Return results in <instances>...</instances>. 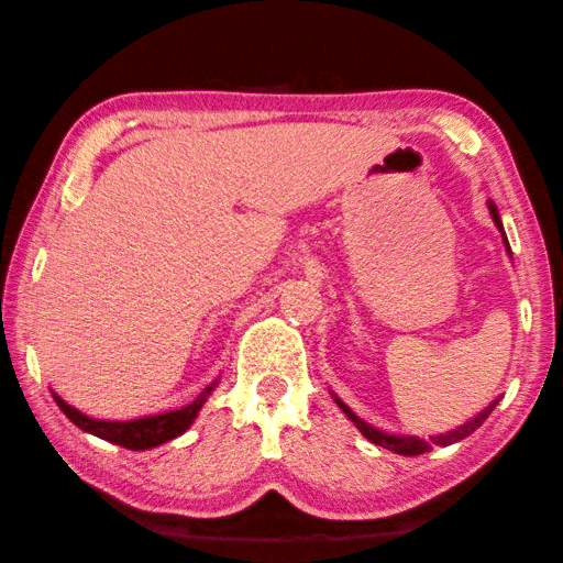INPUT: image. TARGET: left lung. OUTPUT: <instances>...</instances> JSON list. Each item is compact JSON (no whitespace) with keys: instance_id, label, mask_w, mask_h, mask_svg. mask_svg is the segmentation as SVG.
<instances>
[{"instance_id":"obj_1","label":"left lung","mask_w":563,"mask_h":563,"mask_svg":"<svg viewBox=\"0 0 563 563\" xmlns=\"http://www.w3.org/2000/svg\"><path fill=\"white\" fill-rule=\"evenodd\" d=\"M487 207H489V217H493L495 227H497L499 233H503V236H505V229H503V221H499L497 207H495L493 201H487ZM505 249H507V253H509L507 236H505ZM509 255H512V253H509ZM332 396H334V394H332ZM334 401H336V406H340L342 411L346 413V418H350V421H352L356 428H360L366 441H372L374 445H382V448H386V451H394V453H398V455H421V453H426V451H431V445H453V443H457V441H463V438H467L473 431H477V428L487 421V416L495 411V406H497L499 398H497V401L489 404V406L485 408V411H479V413L473 418V421L457 426L455 431H448V433H441V435H431V438H428V441H423V438H418V435H391V433H384V431H379V428H374V426H369L366 421H362V418L356 416V413L352 411V408L346 406L344 401H340V398H336V396H334Z\"/></svg>"}]
</instances>
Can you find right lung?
Wrapping results in <instances>:
<instances>
[{"mask_svg": "<svg viewBox=\"0 0 563 563\" xmlns=\"http://www.w3.org/2000/svg\"><path fill=\"white\" fill-rule=\"evenodd\" d=\"M217 384L219 382H213L211 386L203 388V394L199 398H194L189 406L179 408V411L135 418V421H100V418H90L86 413H80L78 408L68 406L58 394H54V398H56L60 411H64L70 421L80 428V431L93 433L98 438H103V441H108V443L128 448V451H150V448H157L167 441H175L177 435L187 431V428L194 423V418H197V413L201 411L207 396L213 391V386Z\"/></svg>", "mask_w": 563, "mask_h": 563, "instance_id": "1", "label": "right lung"}]
</instances>
